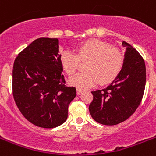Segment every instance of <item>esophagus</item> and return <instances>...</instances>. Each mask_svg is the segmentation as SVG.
Masks as SVG:
<instances>
[{"label": "esophagus", "instance_id": "esophagus-1", "mask_svg": "<svg viewBox=\"0 0 156 156\" xmlns=\"http://www.w3.org/2000/svg\"><path fill=\"white\" fill-rule=\"evenodd\" d=\"M82 93H83V90H81V89H79V88L77 89V95H80Z\"/></svg>", "mask_w": 156, "mask_h": 156}]
</instances>
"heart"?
<instances>
[{"label": "heart", "mask_w": 156, "mask_h": 156, "mask_svg": "<svg viewBox=\"0 0 156 156\" xmlns=\"http://www.w3.org/2000/svg\"><path fill=\"white\" fill-rule=\"evenodd\" d=\"M77 55L70 50L60 55V63L68 75L74 74L82 61L88 60L85 66L87 72L77 73L72 76L69 83L79 89H86L98 82L105 84L112 81L119 73L124 62L122 52L115 47L103 41L93 39L77 47Z\"/></svg>", "instance_id": "heart-1"}]
</instances>
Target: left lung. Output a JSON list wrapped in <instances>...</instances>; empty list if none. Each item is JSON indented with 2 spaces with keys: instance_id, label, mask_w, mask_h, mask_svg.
<instances>
[{
  "instance_id": "8db88e82",
  "label": "left lung",
  "mask_w": 156,
  "mask_h": 156,
  "mask_svg": "<svg viewBox=\"0 0 156 156\" xmlns=\"http://www.w3.org/2000/svg\"><path fill=\"white\" fill-rule=\"evenodd\" d=\"M126 48L122 68L101 90L93 91L89 105L92 118L102 125L113 126L129 118L141 103L146 85V66L143 57L129 43Z\"/></svg>"
}]
</instances>
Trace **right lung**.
Returning a JSON list of instances; mask_svg holds the SVG:
<instances>
[{"instance_id": "obj_1", "label": "right lung", "mask_w": 156, "mask_h": 156, "mask_svg": "<svg viewBox=\"0 0 156 156\" xmlns=\"http://www.w3.org/2000/svg\"><path fill=\"white\" fill-rule=\"evenodd\" d=\"M58 48V38H39L20 52L13 63L15 103L22 115L39 127L63 124L76 96L75 87L65 85Z\"/></svg>"}]
</instances>
